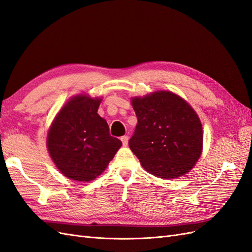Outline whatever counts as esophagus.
<instances>
[{"label": "esophagus", "mask_w": 252, "mask_h": 252, "mask_svg": "<svg viewBox=\"0 0 252 252\" xmlns=\"http://www.w3.org/2000/svg\"><path fill=\"white\" fill-rule=\"evenodd\" d=\"M120 139L122 141V145H124L125 147L127 146V142H128V137H127V136H122Z\"/></svg>", "instance_id": "obj_1"}]
</instances>
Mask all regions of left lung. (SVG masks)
<instances>
[{
    "label": "left lung",
    "instance_id": "1",
    "mask_svg": "<svg viewBox=\"0 0 252 252\" xmlns=\"http://www.w3.org/2000/svg\"><path fill=\"white\" fill-rule=\"evenodd\" d=\"M138 119L128 140L149 173L169 179L189 172L202 153L203 127L192 107L171 92L132 99Z\"/></svg>",
    "mask_w": 252,
    "mask_h": 252
}]
</instances>
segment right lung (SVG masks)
I'll return each mask as SVG.
<instances>
[{"mask_svg":"<svg viewBox=\"0 0 252 252\" xmlns=\"http://www.w3.org/2000/svg\"><path fill=\"white\" fill-rule=\"evenodd\" d=\"M100 99L76 96L49 128L50 157L64 176L77 182H91L101 174L122 145L97 114Z\"/></svg>","mask_w":252,"mask_h":252,"instance_id":"obj_1","label":"right lung"}]
</instances>
